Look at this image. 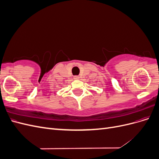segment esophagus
Segmentation results:
<instances>
[{
  "label": "esophagus",
  "instance_id": "34e87169",
  "mask_svg": "<svg viewBox=\"0 0 159 159\" xmlns=\"http://www.w3.org/2000/svg\"><path fill=\"white\" fill-rule=\"evenodd\" d=\"M74 80H79L80 79V77L78 76V75H75L74 77Z\"/></svg>",
  "mask_w": 159,
  "mask_h": 159
}]
</instances>
